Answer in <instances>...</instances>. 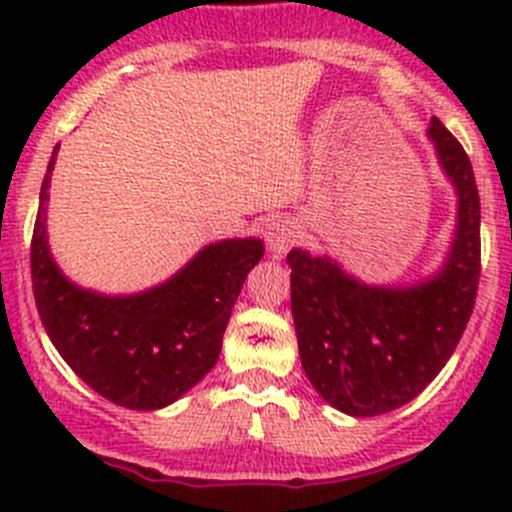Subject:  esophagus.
I'll list each match as a JSON object with an SVG mask.
<instances>
[{"label": "esophagus", "instance_id": "34e87169", "mask_svg": "<svg viewBox=\"0 0 512 512\" xmlns=\"http://www.w3.org/2000/svg\"><path fill=\"white\" fill-rule=\"evenodd\" d=\"M265 240H267V247H270L272 257H282L289 247L299 240V225L287 218L272 220L265 230Z\"/></svg>", "mask_w": 512, "mask_h": 512}]
</instances>
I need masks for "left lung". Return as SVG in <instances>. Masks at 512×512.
Masks as SVG:
<instances>
[{
    "instance_id": "1",
    "label": "left lung",
    "mask_w": 512,
    "mask_h": 512,
    "mask_svg": "<svg viewBox=\"0 0 512 512\" xmlns=\"http://www.w3.org/2000/svg\"><path fill=\"white\" fill-rule=\"evenodd\" d=\"M438 165L456 193V227L441 267L406 285H366L329 255L294 247L292 319L317 394L349 416H381L416 399L451 359L480 277V200L471 160L436 116Z\"/></svg>"
}]
</instances>
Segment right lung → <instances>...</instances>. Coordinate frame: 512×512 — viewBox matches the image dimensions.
Listing matches in <instances>:
<instances>
[{
    "instance_id": "add662e5",
    "label": "right lung",
    "mask_w": 512,
    "mask_h": 512,
    "mask_svg": "<svg viewBox=\"0 0 512 512\" xmlns=\"http://www.w3.org/2000/svg\"><path fill=\"white\" fill-rule=\"evenodd\" d=\"M54 148L32 237V282L41 324L61 359L103 399L156 411L188 394L218 361L247 272L262 260L260 237L210 242L160 285L133 294L86 289L61 272L46 235Z\"/></svg>"
}]
</instances>
